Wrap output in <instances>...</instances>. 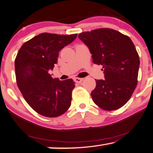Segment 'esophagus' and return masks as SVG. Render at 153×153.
Masks as SVG:
<instances>
[{
  "mask_svg": "<svg viewBox=\"0 0 153 153\" xmlns=\"http://www.w3.org/2000/svg\"><path fill=\"white\" fill-rule=\"evenodd\" d=\"M74 81H75V82H76V83H81L82 81H83V79L78 78V77H77V78L74 79Z\"/></svg>",
  "mask_w": 153,
  "mask_h": 153,
  "instance_id": "34e87169",
  "label": "esophagus"
}]
</instances>
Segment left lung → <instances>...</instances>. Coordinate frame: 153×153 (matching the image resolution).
<instances>
[{
	"instance_id": "obj_1",
	"label": "left lung",
	"mask_w": 153,
	"mask_h": 153,
	"mask_svg": "<svg viewBox=\"0 0 153 153\" xmlns=\"http://www.w3.org/2000/svg\"><path fill=\"white\" fill-rule=\"evenodd\" d=\"M79 38L89 48L93 63L103 66L105 79L96 80L91 92L93 101L108 111L121 108L137 84L139 58L134 43L128 36L108 28L82 32Z\"/></svg>"
}]
</instances>
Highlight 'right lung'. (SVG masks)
Returning a JSON list of instances; mask_svg holds the SVG:
<instances>
[{
  "instance_id": "1",
  "label": "right lung",
  "mask_w": 153,
  "mask_h": 153,
  "mask_svg": "<svg viewBox=\"0 0 153 153\" xmlns=\"http://www.w3.org/2000/svg\"><path fill=\"white\" fill-rule=\"evenodd\" d=\"M77 34L42 33L22 45L15 59L16 83L31 108L47 117L61 116L70 107L75 87L72 79H53L49 70L57 63L59 51Z\"/></svg>"
}]
</instances>
